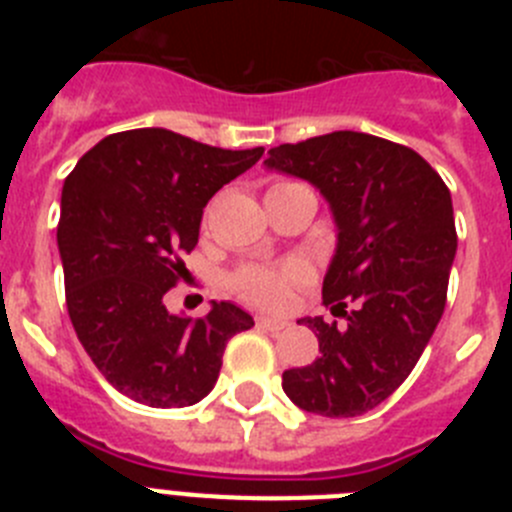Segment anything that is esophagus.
Listing matches in <instances>:
<instances>
[{
    "instance_id": "34e87169",
    "label": "esophagus",
    "mask_w": 512,
    "mask_h": 512,
    "mask_svg": "<svg viewBox=\"0 0 512 512\" xmlns=\"http://www.w3.org/2000/svg\"><path fill=\"white\" fill-rule=\"evenodd\" d=\"M256 325H259V328H266V330H282V328H287V320H277V318H259L256 320Z\"/></svg>"
}]
</instances>
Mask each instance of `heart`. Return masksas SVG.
<instances>
[{
	"mask_svg": "<svg viewBox=\"0 0 512 512\" xmlns=\"http://www.w3.org/2000/svg\"><path fill=\"white\" fill-rule=\"evenodd\" d=\"M292 182L274 184L271 192H279V189L289 187ZM269 192V194H271ZM302 269L300 266H279V269H271V266H243L233 274L230 284L238 295L246 302L256 307H282L289 297V289L295 287L297 282H302Z\"/></svg>",
	"mask_w": 512,
	"mask_h": 512,
	"instance_id": "b5f03b06",
	"label": "heart"
}]
</instances>
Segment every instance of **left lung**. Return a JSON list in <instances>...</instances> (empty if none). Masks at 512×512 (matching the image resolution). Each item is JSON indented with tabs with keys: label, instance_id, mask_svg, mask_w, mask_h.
<instances>
[{
	"label": "left lung",
	"instance_id": "obj_1",
	"mask_svg": "<svg viewBox=\"0 0 512 512\" xmlns=\"http://www.w3.org/2000/svg\"><path fill=\"white\" fill-rule=\"evenodd\" d=\"M264 164L328 200L338 243L323 305L346 318L343 328L302 318L320 356L287 369L282 387L307 413L364 415L408 379L443 315L456 256L451 192L413 148L354 130L284 143Z\"/></svg>",
	"mask_w": 512,
	"mask_h": 512
}]
</instances>
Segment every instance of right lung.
<instances>
[{
  "label": "right lung",
  "mask_w": 512,
  "mask_h": 512,
  "mask_svg": "<svg viewBox=\"0 0 512 512\" xmlns=\"http://www.w3.org/2000/svg\"><path fill=\"white\" fill-rule=\"evenodd\" d=\"M264 148L225 151L164 128L107 135L61 192L58 251L66 307L104 379L148 408H187L210 395L225 343L253 325L233 302L205 318L171 315L164 295L187 274L202 210Z\"/></svg>",
  "instance_id": "1"
}]
</instances>
